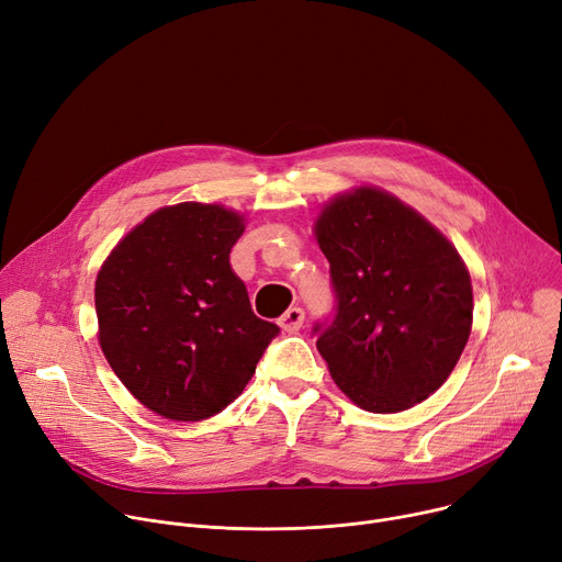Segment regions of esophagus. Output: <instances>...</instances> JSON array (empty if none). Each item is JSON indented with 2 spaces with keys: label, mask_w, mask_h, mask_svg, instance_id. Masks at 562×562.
Returning <instances> with one entry per match:
<instances>
[{
  "label": "esophagus",
  "mask_w": 562,
  "mask_h": 562,
  "mask_svg": "<svg viewBox=\"0 0 562 562\" xmlns=\"http://www.w3.org/2000/svg\"><path fill=\"white\" fill-rule=\"evenodd\" d=\"M302 323H304V312H302L300 307H289V310L280 316V327H282L284 331H289V334L297 331V329L302 327Z\"/></svg>",
  "instance_id": "esophagus-1"
}]
</instances>
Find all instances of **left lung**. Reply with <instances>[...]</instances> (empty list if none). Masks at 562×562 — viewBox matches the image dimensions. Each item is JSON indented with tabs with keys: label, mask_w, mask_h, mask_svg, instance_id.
<instances>
[{
	"label": "left lung",
	"mask_w": 562,
	"mask_h": 562,
	"mask_svg": "<svg viewBox=\"0 0 562 562\" xmlns=\"http://www.w3.org/2000/svg\"><path fill=\"white\" fill-rule=\"evenodd\" d=\"M316 239L329 260L336 314L314 334L336 385L370 413H401L428 398L471 336V276L454 246L376 188L329 201Z\"/></svg>",
	"instance_id": "1"
}]
</instances>
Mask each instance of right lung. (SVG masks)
I'll use <instances>...</instances> for the list:
<instances>
[{
  "mask_svg": "<svg viewBox=\"0 0 562 562\" xmlns=\"http://www.w3.org/2000/svg\"><path fill=\"white\" fill-rule=\"evenodd\" d=\"M244 220L217 203L151 213L95 278L98 340L151 413L201 422L233 403L280 327L250 310L231 269Z\"/></svg>",
  "mask_w": 562,
  "mask_h": 562,
  "instance_id": "obj_1",
  "label": "right lung"
}]
</instances>
